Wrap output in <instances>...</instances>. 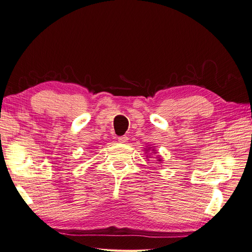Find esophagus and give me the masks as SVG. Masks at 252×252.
I'll use <instances>...</instances> for the list:
<instances>
[{
  "label": "esophagus",
  "instance_id": "obj_1",
  "mask_svg": "<svg viewBox=\"0 0 252 252\" xmlns=\"http://www.w3.org/2000/svg\"><path fill=\"white\" fill-rule=\"evenodd\" d=\"M118 140H119V142H120V143H127V142H128V138H127L126 135L119 136Z\"/></svg>",
  "mask_w": 252,
  "mask_h": 252
}]
</instances>
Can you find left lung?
<instances>
[{
  "label": "left lung",
  "instance_id": "8db88e82",
  "mask_svg": "<svg viewBox=\"0 0 252 252\" xmlns=\"http://www.w3.org/2000/svg\"><path fill=\"white\" fill-rule=\"evenodd\" d=\"M144 150H145V155H146L147 158H149L152 154H158V151L156 150V146H149L148 145V146H146V148H145ZM156 158H157V162H158V163L163 162V158L159 156H157Z\"/></svg>",
  "mask_w": 252,
  "mask_h": 252
}]
</instances>
